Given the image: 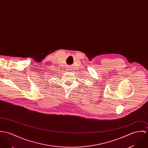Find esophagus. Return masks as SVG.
I'll return each mask as SVG.
<instances>
[{
    "mask_svg": "<svg viewBox=\"0 0 148 148\" xmlns=\"http://www.w3.org/2000/svg\"><path fill=\"white\" fill-rule=\"evenodd\" d=\"M69 70H71V69H69Z\"/></svg>",
    "mask_w": 148,
    "mask_h": 148,
    "instance_id": "34e87169",
    "label": "esophagus"
}]
</instances>
